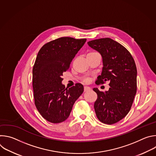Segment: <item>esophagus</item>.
I'll list each match as a JSON object with an SVG mask.
<instances>
[{"instance_id":"esophagus-1","label":"esophagus","mask_w":156,"mask_h":156,"mask_svg":"<svg viewBox=\"0 0 156 156\" xmlns=\"http://www.w3.org/2000/svg\"><path fill=\"white\" fill-rule=\"evenodd\" d=\"M91 90V88L90 87H88V86H84V92L88 91L89 90Z\"/></svg>"}]
</instances>
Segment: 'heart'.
Wrapping results in <instances>:
<instances>
[{
    "label": "heart",
    "instance_id": "1",
    "mask_svg": "<svg viewBox=\"0 0 156 156\" xmlns=\"http://www.w3.org/2000/svg\"><path fill=\"white\" fill-rule=\"evenodd\" d=\"M98 54V53L96 52H90L88 54ZM84 82H88V79H84Z\"/></svg>",
    "mask_w": 156,
    "mask_h": 156
}]
</instances>
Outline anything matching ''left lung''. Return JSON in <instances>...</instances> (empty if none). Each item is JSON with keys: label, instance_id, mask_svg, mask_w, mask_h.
Returning <instances> with one entry per match:
<instances>
[{"label": "left lung", "instance_id": "8db88e82", "mask_svg": "<svg viewBox=\"0 0 156 156\" xmlns=\"http://www.w3.org/2000/svg\"><path fill=\"white\" fill-rule=\"evenodd\" d=\"M87 44L102 58V71L96 84L108 81L110 87L105 92L93 89L98 95L95 112L101 122L112 125L123 119L131 107L137 90L136 64L129 52L112 39H94Z\"/></svg>", "mask_w": 156, "mask_h": 156}]
</instances>
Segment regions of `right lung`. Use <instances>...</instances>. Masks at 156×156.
I'll return each instance as SVG.
<instances>
[{"instance_id": "obj_1", "label": "right lung", "mask_w": 156, "mask_h": 156, "mask_svg": "<svg viewBox=\"0 0 156 156\" xmlns=\"http://www.w3.org/2000/svg\"><path fill=\"white\" fill-rule=\"evenodd\" d=\"M86 39L62 37L46 43L39 50L33 69L35 105L42 117L58 123L69 117L84 87L76 83L69 89L62 84L63 72L69 70L75 55Z\"/></svg>"}]
</instances>
